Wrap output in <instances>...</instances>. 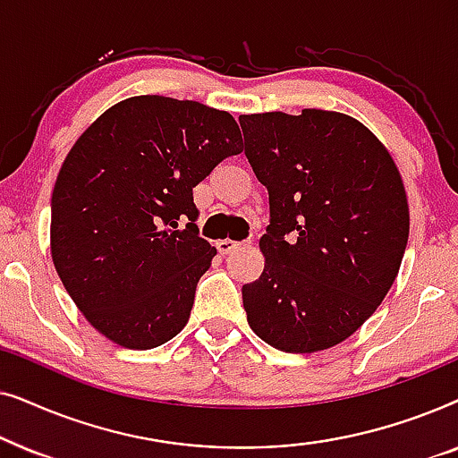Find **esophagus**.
Segmentation results:
<instances>
[{
    "mask_svg": "<svg viewBox=\"0 0 458 458\" xmlns=\"http://www.w3.org/2000/svg\"><path fill=\"white\" fill-rule=\"evenodd\" d=\"M242 246H243V243L233 242V240H218L216 242V248H218V252H221V254H231L233 250H240Z\"/></svg>",
    "mask_w": 458,
    "mask_h": 458,
    "instance_id": "34e87169",
    "label": "esophagus"
}]
</instances>
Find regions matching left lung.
Segmentation results:
<instances>
[{
    "mask_svg": "<svg viewBox=\"0 0 458 458\" xmlns=\"http://www.w3.org/2000/svg\"><path fill=\"white\" fill-rule=\"evenodd\" d=\"M240 124L271 202L265 271L242 290L248 325L281 352L337 346L398 277L411 216L396 162L342 112L242 114Z\"/></svg>",
    "mask_w": 458,
    "mask_h": 458,
    "instance_id": "left-lung-1",
    "label": "left lung"
}]
</instances>
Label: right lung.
<instances>
[{
  "label": "right lung",
  "mask_w": 458,
  "mask_h": 458,
  "mask_svg": "<svg viewBox=\"0 0 458 458\" xmlns=\"http://www.w3.org/2000/svg\"><path fill=\"white\" fill-rule=\"evenodd\" d=\"M243 149L225 110L135 96L98 116L62 162L49 248L68 296L129 350L173 340L216 248L198 235L193 187ZM192 221L178 229V218Z\"/></svg>",
  "instance_id": "1"
}]
</instances>
